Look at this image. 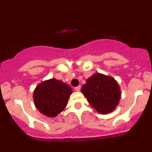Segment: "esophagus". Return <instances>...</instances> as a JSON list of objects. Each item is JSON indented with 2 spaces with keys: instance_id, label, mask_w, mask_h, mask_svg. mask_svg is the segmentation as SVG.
I'll return each instance as SVG.
<instances>
[{
  "instance_id": "obj_1",
  "label": "esophagus",
  "mask_w": 152,
  "mask_h": 152,
  "mask_svg": "<svg viewBox=\"0 0 152 152\" xmlns=\"http://www.w3.org/2000/svg\"><path fill=\"white\" fill-rule=\"evenodd\" d=\"M75 90L76 91H80V86H77V87H76V88H75Z\"/></svg>"
}]
</instances>
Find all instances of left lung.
Returning a JSON list of instances; mask_svg holds the SVG:
<instances>
[{
  "label": "left lung",
  "mask_w": 152,
  "mask_h": 152,
  "mask_svg": "<svg viewBox=\"0 0 152 152\" xmlns=\"http://www.w3.org/2000/svg\"><path fill=\"white\" fill-rule=\"evenodd\" d=\"M81 93L88 103L99 113L108 114L117 107L121 98V90L115 78L96 73L86 80Z\"/></svg>",
  "instance_id": "8db88e82"
}]
</instances>
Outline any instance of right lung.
Wrapping results in <instances>:
<instances>
[{"mask_svg":"<svg viewBox=\"0 0 152 152\" xmlns=\"http://www.w3.org/2000/svg\"><path fill=\"white\" fill-rule=\"evenodd\" d=\"M72 94L68 84L51 78L36 86L33 97L36 109L45 116L53 118L64 110Z\"/></svg>","mask_w":152,"mask_h":152,"instance_id":"add662e5","label":"right lung"}]
</instances>
